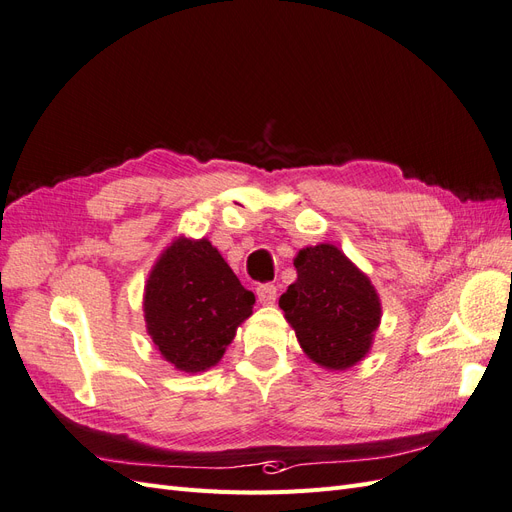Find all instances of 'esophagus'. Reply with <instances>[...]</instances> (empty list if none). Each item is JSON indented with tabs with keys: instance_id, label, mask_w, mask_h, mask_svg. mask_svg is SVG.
I'll list each match as a JSON object with an SVG mask.
<instances>
[{
	"instance_id": "esophagus-1",
	"label": "esophagus",
	"mask_w": 512,
	"mask_h": 512,
	"mask_svg": "<svg viewBox=\"0 0 512 512\" xmlns=\"http://www.w3.org/2000/svg\"><path fill=\"white\" fill-rule=\"evenodd\" d=\"M255 291H257V300L261 304H274L278 298V289L272 283H263Z\"/></svg>"
}]
</instances>
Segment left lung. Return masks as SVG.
<instances>
[{"instance_id":"obj_1","label":"left lung","mask_w":512,"mask_h":512,"mask_svg":"<svg viewBox=\"0 0 512 512\" xmlns=\"http://www.w3.org/2000/svg\"><path fill=\"white\" fill-rule=\"evenodd\" d=\"M298 280L280 308L306 355L329 370L355 366L372 344L381 302L368 276L332 244L308 246L293 261Z\"/></svg>"}]
</instances>
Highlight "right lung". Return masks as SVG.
I'll use <instances>...</instances> for the list:
<instances>
[{"label":"right lung","mask_w":512,"mask_h":512,"mask_svg":"<svg viewBox=\"0 0 512 512\" xmlns=\"http://www.w3.org/2000/svg\"><path fill=\"white\" fill-rule=\"evenodd\" d=\"M255 295L208 240H176L148 276L146 327L159 353L185 372L217 364Z\"/></svg>","instance_id":"right-lung-1"}]
</instances>
